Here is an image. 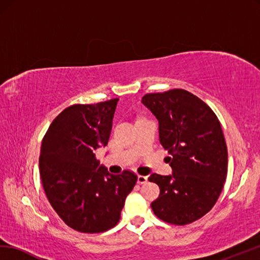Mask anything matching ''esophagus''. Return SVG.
<instances>
[{
	"label": "esophagus",
	"mask_w": 260,
	"mask_h": 260,
	"mask_svg": "<svg viewBox=\"0 0 260 260\" xmlns=\"http://www.w3.org/2000/svg\"><path fill=\"white\" fill-rule=\"evenodd\" d=\"M137 182H138V184H146L147 183V176H144V175H138Z\"/></svg>",
	"instance_id": "34e87169"
}]
</instances>
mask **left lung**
Wrapping results in <instances>:
<instances>
[{"mask_svg": "<svg viewBox=\"0 0 260 260\" xmlns=\"http://www.w3.org/2000/svg\"><path fill=\"white\" fill-rule=\"evenodd\" d=\"M159 123V142L168 149L173 175L152 174L158 198L150 206L162 221L187 225L214 207L227 176V145L219 119L206 103L185 89L143 96Z\"/></svg>", "mask_w": 260, "mask_h": 260, "instance_id": "8db88e82", "label": "left lung"}]
</instances>
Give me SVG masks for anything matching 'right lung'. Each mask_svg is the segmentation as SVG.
<instances>
[{"label":"right lung","mask_w":260,"mask_h":260,"mask_svg":"<svg viewBox=\"0 0 260 260\" xmlns=\"http://www.w3.org/2000/svg\"><path fill=\"white\" fill-rule=\"evenodd\" d=\"M118 99L74 104L54 118L43 137L40 175L48 202L77 232L96 234L117 225L137 175H113L100 166L95 150L110 138Z\"/></svg>","instance_id":"1"}]
</instances>
